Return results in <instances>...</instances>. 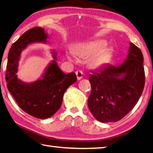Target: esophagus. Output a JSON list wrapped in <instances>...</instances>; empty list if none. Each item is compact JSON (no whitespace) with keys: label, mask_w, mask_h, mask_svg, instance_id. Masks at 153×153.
<instances>
[{"label":"esophagus","mask_w":153,"mask_h":153,"mask_svg":"<svg viewBox=\"0 0 153 153\" xmlns=\"http://www.w3.org/2000/svg\"><path fill=\"white\" fill-rule=\"evenodd\" d=\"M76 76L77 77V80L80 81L82 78V76H83V74H82V72L81 71H79L76 72Z\"/></svg>","instance_id":"esophagus-1"}]
</instances>
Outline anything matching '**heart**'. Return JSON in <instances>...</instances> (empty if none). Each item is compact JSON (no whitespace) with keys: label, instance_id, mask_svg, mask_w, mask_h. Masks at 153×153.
Listing matches in <instances>:
<instances>
[{"label":"heart","instance_id":"heart-1","mask_svg":"<svg viewBox=\"0 0 153 153\" xmlns=\"http://www.w3.org/2000/svg\"><path fill=\"white\" fill-rule=\"evenodd\" d=\"M107 43L104 39H97L81 44L72 50V53L81 58H88L91 68L97 69L106 63L108 58V50L104 49ZM70 59L69 57H68Z\"/></svg>","mask_w":153,"mask_h":153}]
</instances>
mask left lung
<instances>
[{"mask_svg": "<svg viewBox=\"0 0 153 153\" xmlns=\"http://www.w3.org/2000/svg\"><path fill=\"white\" fill-rule=\"evenodd\" d=\"M143 60L141 50L130 43L128 54L121 64H108L89 74L88 108L99 122L119 121L137 103L145 82Z\"/></svg>", "mask_w": 153, "mask_h": 153, "instance_id": "8db88e82", "label": "left lung"}]
</instances>
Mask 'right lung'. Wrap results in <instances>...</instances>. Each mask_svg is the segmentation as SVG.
Instances as JSON below:
<instances>
[{
    "label": "right lung",
    "mask_w": 153,
    "mask_h": 153,
    "mask_svg": "<svg viewBox=\"0 0 153 153\" xmlns=\"http://www.w3.org/2000/svg\"><path fill=\"white\" fill-rule=\"evenodd\" d=\"M49 37L44 28L33 27L24 33L12 45L8 54L6 81L7 88L19 108L39 119L50 117L60 108L66 90L76 81L74 72L66 74L56 62V50H51V60L41 76L36 81L25 82L17 72L21 55L29 45L47 44Z\"/></svg>",
    "instance_id": "add662e5"
}]
</instances>
